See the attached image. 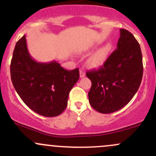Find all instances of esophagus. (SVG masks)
<instances>
[{"label": "esophagus", "instance_id": "esophagus-1", "mask_svg": "<svg viewBox=\"0 0 156 156\" xmlns=\"http://www.w3.org/2000/svg\"><path fill=\"white\" fill-rule=\"evenodd\" d=\"M86 74H85V72L82 69H80V78H83V77H85Z\"/></svg>", "mask_w": 156, "mask_h": 156}]
</instances>
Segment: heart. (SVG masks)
<instances>
[{"label": "heart", "instance_id": "obj_1", "mask_svg": "<svg viewBox=\"0 0 156 156\" xmlns=\"http://www.w3.org/2000/svg\"><path fill=\"white\" fill-rule=\"evenodd\" d=\"M111 49L112 46L109 43L105 44L103 47L99 48L89 58L88 61L89 65L94 68L101 67L104 65L110 54Z\"/></svg>", "mask_w": 156, "mask_h": 156}]
</instances>
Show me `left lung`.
<instances>
[{"instance_id":"obj_1","label":"left lung","mask_w":156,"mask_h":156,"mask_svg":"<svg viewBox=\"0 0 156 156\" xmlns=\"http://www.w3.org/2000/svg\"><path fill=\"white\" fill-rule=\"evenodd\" d=\"M117 48L103 67L87 73L92 81L88 93L89 103L102 114L115 112L128 104L142 79V55L134 36L120 29Z\"/></svg>"}]
</instances>
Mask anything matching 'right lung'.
I'll return each instance as SVG.
<instances>
[{"label": "right lung", "mask_w": 156, "mask_h": 156, "mask_svg": "<svg viewBox=\"0 0 156 156\" xmlns=\"http://www.w3.org/2000/svg\"><path fill=\"white\" fill-rule=\"evenodd\" d=\"M16 92L31 110L44 117L60 115L69 93L79 79L78 68L66 70L55 61L40 63L28 51L26 36L16 44L10 65Z\"/></svg>", "instance_id": "right-lung-1"}]
</instances>
